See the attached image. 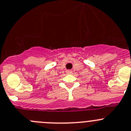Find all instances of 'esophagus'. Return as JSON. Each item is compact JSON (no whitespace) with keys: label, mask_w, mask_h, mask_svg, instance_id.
Here are the masks:
<instances>
[{"label":"esophagus","mask_w":131,"mask_h":131,"mask_svg":"<svg viewBox=\"0 0 131 131\" xmlns=\"http://www.w3.org/2000/svg\"><path fill=\"white\" fill-rule=\"evenodd\" d=\"M66 72H67V74H70V73H72V71L71 70H67L66 71Z\"/></svg>","instance_id":"esophagus-1"}]
</instances>
